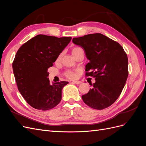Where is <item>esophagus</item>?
<instances>
[{
  "mask_svg": "<svg viewBox=\"0 0 146 146\" xmlns=\"http://www.w3.org/2000/svg\"><path fill=\"white\" fill-rule=\"evenodd\" d=\"M74 83H76V84H77V85H78V84H80L82 83V82L80 81H74L73 82Z\"/></svg>",
  "mask_w": 146,
  "mask_h": 146,
  "instance_id": "34e87169",
  "label": "esophagus"
}]
</instances>
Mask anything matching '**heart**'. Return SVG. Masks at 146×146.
Listing matches in <instances>:
<instances>
[{
	"mask_svg": "<svg viewBox=\"0 0 146 146\" xmlns=\"http://www.w3.org/2000/svg\"><path fill=\"white\" fill-rule=\"evenodd\" d=\"M83 50L82 48L80 47H74L72 49V54H76V53L82 51ZM61 56H62V54H61L59 55V56H58V58H57V61H58L61 59ZM77 71H73V70H66V71L64 72V76L68 77V78L70 79H74V78H76L77 77Z\"/></svg>",
	"mask_w": 146,
	"mask_h": 146,
	"instance_id": "obj_1",
	"label": "heart"
}]
</instances>
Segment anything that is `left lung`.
Listing matches in <instances>:
<instances>
[{
	"mask_svg": "<svg viewBox=\"0 0 146 146\" xmlns=\"http://www.w3.org/2000/svg\"><path fill=\"white\" fill-rule=\"evenodd\" d=\"M72 42L83 48L90 60L85 76L96 80L92 89L82 96L83 102L96 110L110 107L121 94L129 75L125 52L117 42L101 33L74 38Z\"/></svg>",
	"mask_w": 146,
	"mask_h": 146,
	"instance_id": "8db88e82",
	"label": "left lung"
}]
</instances>
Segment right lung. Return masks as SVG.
<instances>
[{"label": "right lung", "instance_id": "right-lung-1", "mask_svg": "<svg viewBox=\"0 0 146 146\" xmlns=\"http://www.w3.org/2000/svg\"><path fill=\"white\" fill-rule=\"evenodd\" d=\"M71 37L38 35L22 45L13 62L17 88L33 108L46 111L61 100V90L68 82L50 84L48 69L52 67Z\"/></svg>", "mask_w": 146, "mask_h": 146}]
</instances>
